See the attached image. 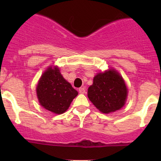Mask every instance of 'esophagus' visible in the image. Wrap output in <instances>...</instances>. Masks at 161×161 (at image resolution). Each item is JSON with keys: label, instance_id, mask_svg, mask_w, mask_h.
Returning <instances> with one entry per match:
<instances>
[{"label": "esophagus", "instance_id": "obj_1", "mask_svg": "<svg viewBox=\"0 0 161 161\" xmlns=\"http://www.w3.org/2000/svg\"><path fill=\"white\" fill-rule=\"evenodd\" d=\"M79 93H85L86 89L84 87H81V88L79 89Z\"/></svg>", "mask_w": 161, "mask_h": 161}]
</instances>
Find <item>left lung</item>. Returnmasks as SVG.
<instances>
[{
	"instance_id": "8db88e82",
	"label": "left lung",
	"mask_w": 161,
	"mask_h": 161,
	"mask_svg": "<svg viewBox=\"0 0 161 161\" xmlns=\"http://www.w3.org/2000/svg\"><path fill=\"white\" fill-rule=\"evenodd\" d=\"M88 97L94 106L108 114L121 109L127 97V88L122 77L114 70L99 73L88 89Z\"/></svg>"
}]
</instances>
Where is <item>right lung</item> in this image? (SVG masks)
Masks as SVG:
<instances>
[{"label": "right lung", "instance_id": "obj_1", "mask_svg": "<svg viewBox=\"0 0 161 161\" xmlns=\"http://www.w3.org/2000/svg\"><path fill=\"white\" fill-rule=\"evenodd\" d=\"M38 100L45 109L55 114L68 110L78 92L63 78L58 68H49L40 78L36 87Z\"/></svg>", "mask_w": 161, "mask_h": 161}]
</instances>
